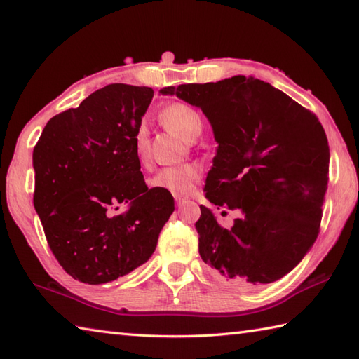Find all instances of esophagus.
I'll list each match as a JSON object with an SVG mask.
<instances>
[{
    "label": "esophagus",
    "instance_id": "esophagus-1",
    "mask_svg": "<svg viewBox=\"0 0 359 359\" xmlns=\"http://www.w3.org/2000/svg\"><path fill=\"white\" fill-rule=\"evenodd\" d=\"M185 202V199H182V197H175V203H177V205H182V203H184Z\"/></svg>",
    "mask_w": 359,
    "mask_h": 359
}]
</instances>
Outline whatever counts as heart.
<instances>
[{
    "instance_id": "heart-1",
    "label": "heart",
    "mask_w": 359,
    "mask_h": 359,
    "mask_svg": "<svg viewBox=\"0 0 359 359\" xmlns=\"http://www.w3.org/2000/svg\"><path fill=\"white\" fill-rule=\"evenodd\" d=\"M162 120L168 128L174 129L175 133L188 142L196 140L203 129L202 116L193 106L187 103H171L170 106H166L162 112ZM144 144H147V126L142 123L135 133V151L140 157L143 156ZM199 175V166L193 163L168 166L160 170L151 179V185L170 191L174 196H187L194 189Z\"/></svg>"
}]
</instances>
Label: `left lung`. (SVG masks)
<instances>
[{
  "mask_svg": "<svg viewBox=\"0 0 359 359\" xmlns=\"http://www.w3.org/2000/svg\"><path fill=\"white\" fill-rule=\"evenodd\" d=\"M160 94L202 109L219 144L205 197L242 211L226 230L201 205L202 261L239 288L285 276L313 245L321 224L330 152L318 117L270 83L245 75L168 86Z\"/></svg>",
  "mask_w": 359,
  "mask_h": 359,
  "instance_id": "8db88e82",
  "label": "left lung"
}]
</instances>
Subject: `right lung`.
I'll use <instances>...</instances> for the list:
<instances>
[{
	"label": "right lung",
	"instance_id": "add662e5",
	"mask_svg": "<svg viewBox=\"0 0 359 359\" xmlns=\"http://www.w3.org/2000/svg\"><path fill=\"white\" fill-rule=\"evenodd\" d=\"M152 95L147 86H104L52 117L34 148V205L46 239L85 284H106L147 262L174 211L170 193L148 189L135 151ZM120 203L126 211L111 217Z\"/></svg>",
	"mask_w": 359,
	"mask_h": 359
}]
</instances>
